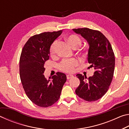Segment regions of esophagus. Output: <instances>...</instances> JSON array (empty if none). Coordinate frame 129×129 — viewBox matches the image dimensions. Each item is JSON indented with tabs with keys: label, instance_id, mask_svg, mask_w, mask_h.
Here are the masks:
<instances>
[{
	"label": "esophagus",
	"instance_id": "obj_1",
	"mask_svg": "<svg viewBox=\"0 0 129 129\" xmlns=\"http://www.w3.org/2000/svg\"><path fill=\"white\" fill-rule=\"evenodd\" d=\"M72 77H73V75H68L67 76V78L68 80H69L70 78H72Z\"/></svg>",
	"mask_w": 129,
	"mask_h": 129
}]
</instances>
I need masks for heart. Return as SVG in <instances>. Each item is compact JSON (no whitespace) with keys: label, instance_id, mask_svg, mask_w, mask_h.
<instances>
[{"label":"heart","instance_id":"heart-1","mask_svg":"<svg viewBox=\"0 0 129 129\" xmlns=\"http://www.w3.org/2000/svg\"><path fill=\"white\" fill-rule=\"evenodd\" d=\"M65 40L73 49H76L82 44V40L79 36L75 34H71L65 37ZM57 42L54 41L52 43L49 48V54L52 58H55L57 54ZM80 64V61L77 58L62 61L59 64V69L66 73H72L75 71V68Z\"/></svg>","mask_w":129,"mask_h":129}]
</instances>
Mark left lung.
<instances>
[{
  "instance_id": "8db88e82",
  "label": "left lung",
  "mask_w": 129,
  "mask_h": 129,
  "mask_svg": "<svg viewBox=\"0 0 129 129\" xmlns=\"http://www.w3.org/2000/svg\"><path fill=\"white\" fill-rule=\"evenodd\" d=\"M73 30L88 42V62L95 69L94 75L88 78L81 74L76 75L80 84L76 94L85 101H97L107 92L112 81L115 67L114 52L108 39L99 30L88 28Z\"/></svg>"
}]
</instances>
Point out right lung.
Returning <instances> with one entry per match:
<instances>
[{"label":"right lung","mask_w":129,"mask_h":129,"mask_svg":"<svg viewBox=\"0 0 129 129\" xmlns=\"http://www.w3.org/2000/svg\"><path fill=\"white\" fill-rule=\"evenodd\" d=\"M62 31L43 32L30 37L21 53L19 72L23 89L30 101L42 108L51 106L58 101L67 81L63 73L57 72L52 80L43 75L45 62L49 58L50 46Z\"/></svg>","instance_id":"1"}]
</instances>
